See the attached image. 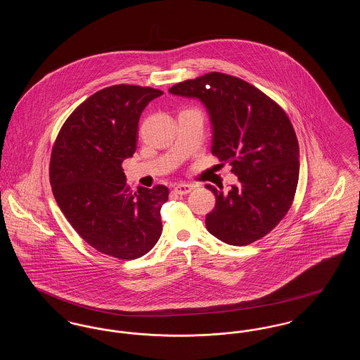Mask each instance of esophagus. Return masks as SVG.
Returning <instances> with one entry per match:
<instances>
[{
  "label": "esophagus",
  "instance_id": "34e87169",
  "mask_svg": "<svg viewBox=\"0 0 360 360\" xmlns=\"http://www.w3.org/2000/svg\"><path fill=\"white\" fill-rule=\"evenodd\" d=\"M174 190H175L176 194L184 195V194H188V193L193 190V186L188 185V184H179V185H176V186L174 188Z\"/></svg>",
  "mask_w": 360,
  "mask_h": 360
}]
</instances>
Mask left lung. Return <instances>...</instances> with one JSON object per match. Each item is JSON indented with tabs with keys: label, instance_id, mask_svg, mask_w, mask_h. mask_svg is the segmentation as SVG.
Instances as JSON below:
<instances>
[{
	"label": "left lung",
	"instance_id": "obj_1",
	"mask_svg": "<svg viewBox=\"0 0 360 360\" xmlns=\"http://www.w3.org/2000/svg\"><path fill=\"white\" fill-rule=\"evenodd\" d=\"M205 105L213 125L212 154L229 163L239 185L216 195L206 229L231 245H248L270 233L289 212L300 175V148L286 112L238 77L207 72L169 89Z\"/></svg>",
	"mask_w": 360,
	"mask_h": 360
}]
</instances>
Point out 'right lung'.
<instances>
[{"instance_id":"1","label":"right lung","mask_w":360,"mask_h":360,"mask_svg":"<svg viewBox=\"0 0 360 360\" xmlns=\"http://www.w3.org/2000/svg\"><path fill=\"white\" fill-rule=\"evenodd\" d=\"M162 94L148 86L101 89L75 108L53 143V197L77 233L105 255L137 259L162 235L160 209L169 188L134 193L121 166L136 151L143 109Z\"/></svg>"}]
</instances>
